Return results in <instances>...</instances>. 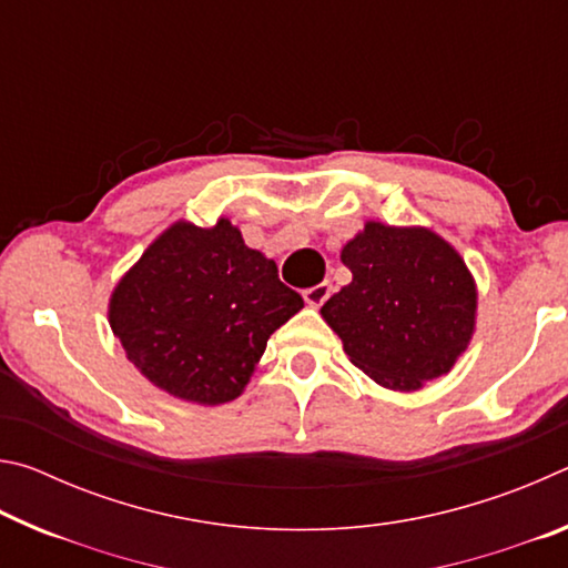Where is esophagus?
Returning a JSON list of instances; mask_svg holds the SVG:
<instances>
[{"label":"esophagus","mask_w":568,"mask_h":568,"mask_svg":"<svg viewBox=\"0 0 568 568\" xmlns=\"http://www.w3.org/2000/svg\"><path fill=\"white\" fill-rule=\"evenodd\" d=\"M328 295H331V283H318L313 287H305L303 291L305 303L311 307H321L325 301H328Z\"/></svg>","instance_id":"34e87169"}]
</instances>
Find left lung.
Masks as SVG:
<instances>
[{"instance_id":"left-lung-1","label":"left lung","mask_w":568,"mask_h":568,"mask_svg":"<svg viewBox=\"0 0 568 568\" xmlns=\"http://www.w3.org/2000/svg\"><path fill=\"white\" fill-rule=\"evenodd\" d=\"M341 261L353 281L321 315L351 363L400 393L446 376L476 331L478 291L458 250L428 227L368 220Z\"/></svg>"}]
</instances>
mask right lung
<instances>
[{
	"mask_svg": "<svg viewBox=\"0 0 568 568\" xmlns=\"http://www.w3.org/2000/svg\"><path fill=\"white\" fill-rule=\"evenodd\" d=\"M303 307L277 265L227 217L178 220L152 240L110 295L128 361L168 396L220 406L245 390L267 338Z\"/></svg>",
	"mask_w": 568,
	"mask_h": 568,
	"instance_id": "obj_1",
	"label": "right lung"
}]
</instances>
